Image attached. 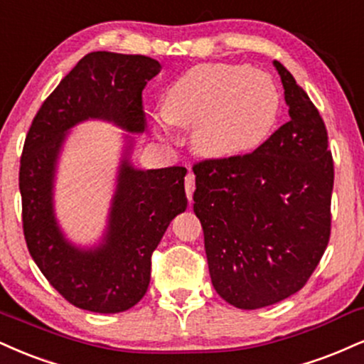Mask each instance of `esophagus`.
Listing matches in <instances>:
<instances>
[{"label":"esophagus","mask_w":364,"mask_h":364,"mask_svg":"<svg viewBox=\"0 0 364 364\" xmlns=\"http://www.w3.org/2000/svg\"><path fill=\"white\" fill-rule=\"evenodd\" d=\"M185 190H186L188 200H191V196H193V191H195V174L191 173V171H188L185 178Z\"/></svg>","instance_id":"1"}]
</instances>
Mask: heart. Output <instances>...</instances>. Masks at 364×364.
<instances>
[{"mask_svg": "<svg viewBox=\"0 0 364 364\" xmlns=\"http://www.w3.org/2000/svg\"><path fill=\"white\" fill-rule=\"evenodd\" d=\"M279 108L282 96L273 77L247 65H195L164 95L166 120L195 125V149L212 157L259 147L277 125Z\"/></svg>", "mask_w": 364, "mask_h": 364, "instance_id": "obj_1", "label": "heart"}]
</instances>
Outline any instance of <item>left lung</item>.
I'll list each match as a JSON object with an SVG mask.
<instances>
[{
    "instance_id": "obj_1",
    "label": "left lung",
    "mask_w": 364,
    "mask_h": 364,
    "mask_svg": "<svg viewBox=\"0 0 364 364\" xmlns=\"http://www.w3.org/2000/svg\"><path fill=\"white\" fill-rule=\"evenodd\" d=\"M273 64L290 120L251 154L193 166V210L212 284L244 310L304 288L331 235L334 163L326 125L290 71Z\"/></svg>"
}]
</instances>
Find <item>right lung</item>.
Here are the masks:
<instances>
[{
  "instance_id": "1",
  "label": "right lung",
  "mask_w": 364,
  "mask_h": 364,
  "mask_svg": "<svg viewBox=\"0 0 364 364\" xmlns=\"http://www.w3.org/2000/svg\"><path fill=\"white\" fill-rule=\"evenodd\" d=\"M161 64L146 55L91 52L42 103L20 161L23 234L43 277L77 309L118 314L134 307L151 282V256L171 220L185 212L186 169H137L129 161L132 137L118 168L108 225L93 247H80L60 230L54 179L68 132L86 120L112 122L142 134V90Z\"/></svg>"
}]
</instances>
